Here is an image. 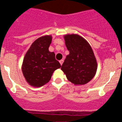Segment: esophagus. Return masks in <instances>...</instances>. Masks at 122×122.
<instances>
[{
	"instance_id": "1",
	"label": "esophagus",
	"mask_w": 122,
	"mask_h": 122,
	"mask_svg": "<svg viewBox=\"0 0 122 122\" xmlns=\"http://www.w3.org/2000/svg\"><path fill=\"white\" fill-rule=\"evenodd\" d=\"M63 61H64V60H60V64L62 65V63H63Z\"/></svg>"
}]
</instances>
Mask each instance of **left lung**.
Returning <instances> with one entry per match:
<instances>
[{
  "label": "left lung",
  "instance_id": "8db88e82",
  "mask_svg": "<svg viewBox=\"0 0 122 122\" xmlns=\"http://www.w3.org/2000/svg\"><path fill=\"white\" fill-rule=\"evenodd\" d=\"M69 55L61 69L69 81L75 85H84L93 79L97 70V61L89 43L76 34L64 36Z\"/></svg>",
  "mask_w": 122,
  "mask_h": 122
}]
</instances>
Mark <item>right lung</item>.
<instances>
[{
	"label": "right lung",
	"mask_w": 122,
	"mask_h": 122,
	"mask_svg": "<svg viewBox=\"0 0 122 122\" xmlns=\"http://www.w3.org/2000/svg\"><path fill=\"white\" fill-rule=\"evenodd\" d=\"M51 35L37 39L30 46L23 59L22 72L31 86L41 87L51 79L53 71L61 67L54 52L49 51Z\"/></svg>",
	"instance_id": "right-lung-1"
}]
</instances>
